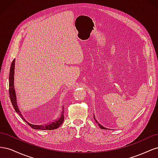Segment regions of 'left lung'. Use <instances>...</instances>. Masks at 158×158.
<instances>
[{"mask_svg":"<svg viewBox=\"0 0 158 158\" xmlns=\"http://www.w3.org/2000/svg\"><path fill=\"white\" fill-rule=\"evenodd\" d=\"M94 118H95V116H94ZM95 122H96V123H97L98 124V125L99 126V127H100V128H101L102 129H107V128H106V127H103L102 125H100V124H99V123H98V121H96V119H95Z\"/></svg>","mask_w":158,"mask_h":158,"instance_id":"1","label":"left lung"}]
</instances>
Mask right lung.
<instances>
[{"label": "right lung", "mask_w": 158, "mask_h": 158, "mask_svg": "<svg viewBox=\"0 0 158 158\" xmlns=\"http://www.w3.org/2000/svg\"><path fill=\"white\" fill-rule=\"evenodd\" d=\"M14 69H15V59H14L10 70V74H9V94H10V98L14 109H15L16 112L21 117V118L28 125L30 126L33 129L37 130H55L58 128L64 121V106H62L55 117L51 118L49 121L42 124V125H33L26 120L23 117L22 113L19 109L18 105L17 103V98L16 94V90L14 88Z\"/></svg>", "instance_id": "add662e5"}]
</instances>
